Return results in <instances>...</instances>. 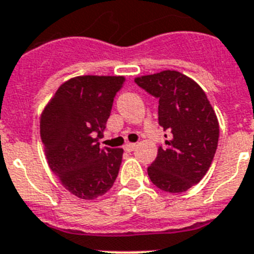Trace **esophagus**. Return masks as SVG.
<instances>
[{"mask_svg": "<svg viewBox=\"0 0 254 254\" xmlns=\"http://www.w3.org/2000/svg\"><path fill=\"white\" fill-rule=\"evenodd\" d=\"M135 148H136L135 143H127V144L124 145V149L127 152H133Z\"/></svg>", "mask_w": 254, "mask_h": 254, "instance_id": "34e87169", "label": "esophagus"}]
</instances>
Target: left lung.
Listing matches in <instances>:
<instances>
[{
  "mask_svg": "<svg viewBox=\"0 0 254 254\" xmlns=\"http://www.w3.org/2000/svg\"><path fill=\"white\" fill-rule=\"evenodd\" d=\"M135 83L158 98V123L166 147L148 167V176L161 190L187 191L199 183L215 157L220 127L204 90L176 70L136 76Z\"/></svg>",
  "mask_w": 254,
  "mask_h": 254,
  "instance_id": "left-lung-1",
  "label": "left lung"
}]
</instances>
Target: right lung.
Wrapping results in <instances>:
<instances>
[{
	"mask_svg": "<svg viewBox=\"0 0 254 254\" xmlns=\"http://www.w3.org/2000/svg\"><path fill=\"white\" fill-rule=\"evenodd\" d=\"M125 76L80 75L66 80L41 115L48 165L75 197L96 199L111 189L123 148H101L112 103Z\"/></svg>",
	"mask_w": 254,
	"mask_h": 254,
	"instance_id": "1",
	"label": "right lung"
}]
</instances>
